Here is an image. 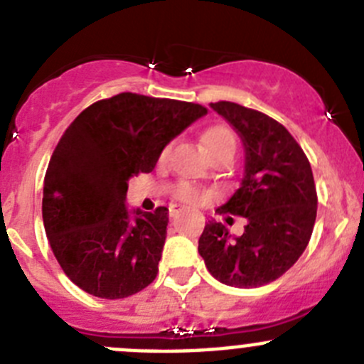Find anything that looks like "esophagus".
Listing matches in <instances>:
<instances>
[{
	"mask_svg": "<svg viewBox=\"0 0 364 364\" xmlns=\"http://www.w3.org/2000/svg\"><path fill=\"white\" fill-rule=\"evenodd\" d=\"M179 213H181V211H179V209L176 208V205H171V208H168V215H171L172 218H178Z\"/></svg>",
	"mask_w": 364,
	"mask_h": 364,
	"instance_id": "esophagus-1",
	"label": "esophagus"
}]
</instances>
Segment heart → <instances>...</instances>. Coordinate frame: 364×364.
Wrapping results in <instances>:
<instances>
[{"label":"heart","mask_w":364,"mask_h":364,"mask_svg":"<svg viewBox=\"0 0 364 364\" xmlns=\"http://www.w3.org/2000/svg\"><path fill=\"white\" fill-rule=\"evenodd\" d=\"M203 144L211 159H218V156H230L232 159L234 153H236V137H234V134L229 128L220 127V124L208 128L204 132ZM165 156H167V148L161 151L160 160H164ZM174 196L176 199L188 205H197L204 200V193L197 186L190 185V183H179V185H176Z\"/></svg>","instance_id":"obj_1"}]
</instances>
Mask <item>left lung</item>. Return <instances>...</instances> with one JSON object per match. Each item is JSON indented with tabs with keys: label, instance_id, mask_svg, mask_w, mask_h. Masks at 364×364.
I'll return each instance as SVG.
<instances>
[{
	"label": "left lung",
	"instance_id": "8db88e82",
	"mask_svg": "<svg viewBox=\"0 0 364 364\" xmlns=\"http://www.w3.org/2000/svg\"><path fill=\"white\" fill-rule=\"evenodd\" d=\"M240 134L247 151L241 186L220 215L245 216L232 237L223 223H205L199 253L209 273L230 287L252 289L280 278L306 248L317 216L310 161L284 124L234 102L211 104Z\"/></svg>",
	"mask_w": 364,
	"mask_h": 364
}]
</instances>
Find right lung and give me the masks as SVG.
I'll use <instances>...</instances> for the list:
<instances>
[{"label":"right lung","mask_w":364,"mask_h":364,"mask_svg":"<svg viewBox=\"0 0 364 364\" xmlns=\"http://www.w3.org/2000/svg\"><path fill=\"white\" fill-rule=\"evenodd\" d=\"M208 114L199 104L119 93L84 109L58 142L43 179L42 216L54 257L84 292L121 299L159 274L168 209L135 211L128 179L151 172L165 146Z\"/></svg>","instance_id":"right-lung-1"}]
</instances>
